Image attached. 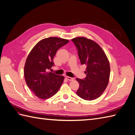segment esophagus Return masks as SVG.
I'll return each instance as SVG.
<instances>
[{"label":"esophagus","mask_w":135,"mask_h":135,"mask_svg":"<svg viewBox=\"0 0 135 135\" xmlns=\"http://www.w3.org/2000/svg\"><path fill=\"white\" fill-rule=\"evenodd\" d=\"M66 78L67 80L68 81H73L74 80V78H71V77H66Z\"/></svg>","instance_id":"1"}]
</instances>
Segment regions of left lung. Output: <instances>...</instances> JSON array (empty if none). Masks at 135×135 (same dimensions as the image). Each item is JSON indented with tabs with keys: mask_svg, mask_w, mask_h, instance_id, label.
<instances>
[{
	"mask_svg": "<svg viewBox=\"0 0 135 135\" xmlns=\"http://www.w3.org/2000/svg\"><path fill=\"white\" fill-rule=\"evenodd\" d=\"M78 50L81 65L86 66V77L76 78L80 86L78 96L85 100H93L103 93L110 77V65L107 55L96 42L85 37L71 39Z\"/></svg>",
	"mask_w": 135,
	"mask_h": 135,
	"instance_id": "1",
	"label": "left lung"
}]
</instances>
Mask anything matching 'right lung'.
Listing matches in <instances>:
<instances>
[{
  "mask_svg": "<svg viewBox=\"0 0 135 135\" xmlns=\"http://www.w3.org/2000/svg\"><path fill=\"white\" fill-rule=\"evenodd\" d=\"M69 42L68 39L49 37L42 39L32 48L26 59L24 68L26 83L37 97L47 99L56 94L64 77L47 71L57 50Z\"/></svg>",
  "mask_w": 135,
  "mask_h": 135,
  "instance_id": "add662e5",
  "label": "right lung"
}]
</instances>
